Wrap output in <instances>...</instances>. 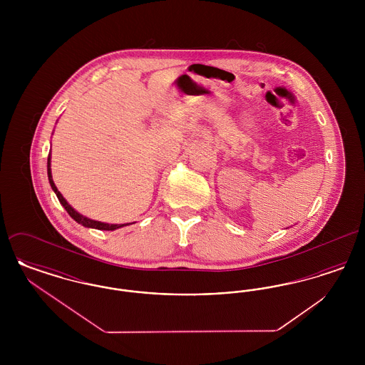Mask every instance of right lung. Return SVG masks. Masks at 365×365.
<instances>
[{
  "instance_id": "right-lung-1",
  "label": "right lung",
  "mask_w": 365,
  "mask_h": 365,
  "mask_svg": "<svg viewBox=\"0 0 365 365\" xmlns=\"http://www.w3.org/2000/svg\"><path fill=\"white\" fill-rule=\"evenodd\" d=\"M48 178H49V183H51V186H52L53 191L56 192V195H57L60 204L66 208V210L68 212V215H70L71 217H72L76 223H79V225H82V226L88 227V228H97V230H105V231H113V230H118V228H120V227L128 226V225H130V223H125V225H108V223H101V222L88 219L86 216L81 215L79 212H76L75 209L72 208L70 204L66 201V198L61 195V192L57 190V187H56L54 182H53L52 171H51V155L48 156Z\"/></svg>"
}]
</instances>
